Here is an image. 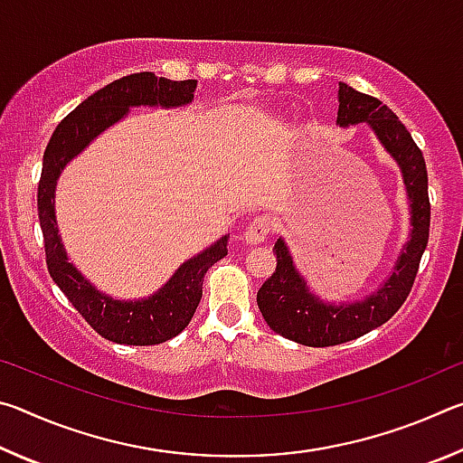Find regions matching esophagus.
Returning <instances> with one entry per match:
<instances>
[{
	"mask_svg": "<svg viewBox=\"0 0 463 463\" xmlns=\"http://www.w3.org/2000/svg\"><path fill=\"white\" fill-rule=\"evenodd\" d=\"M271 229H273V221L269 216H257L249 222L245 232H242V241H245L247 245H261V242L268 239Z\"/></svg>",
	"mask_w": 463,
	"mask_h": 463,
	"instance_id": "1",
	"label": "esophagus"
}]
</instances>
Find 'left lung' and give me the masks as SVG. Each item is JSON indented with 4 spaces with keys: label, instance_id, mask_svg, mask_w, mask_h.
<instances>
[{
    "label": "left lung",
    "instance_id": "left-lung-1",
    "mask_svg": "<svg viewBox=\"0 0 463 463\" xmlns=\"http://www.w3.org/2000/svg\"><path fill=\"white\" fill-rule=\"evenodd\" d=\"M336 98H339L336 124L341 128H349L365 122L401 167L406 195H409L411 232L390 276L378 289L367 294L364 300L339 304L326 302L312 292L308 281L298 271L286 241L281 237L276 241L273 245V253L278 257L276 271L257 292V307L271 331L308 347H331V345L354 341L394 317L411 292L429 241L430 203L427 165L411 132L380 99L355 91L347 83H339Z\"/></svg>",
    "mask_w": 463,
    "mask_h": 463
}]
</instances>
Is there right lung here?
Wrapping results in <instances>:
<instances>
[{
  "label": "right lung",
  "instance_id": "1",
  "mask_svg": "<svg viewBox=\"0 0 463 463\" xmlns=\"http://www.w3.org/2000/svg\"><path fill=\"white\" fill-rule=\"evenodd\" d=\"M198 81H171L155 73H132L108 83L83 99L62 118L46 145L41 184H38V221L44 237L49 273L69 302L80 310L104 339L120 345H159L174 339L190 325L202 298L203 273L229 253V234L184 261L165 284L148 298L118 300L91 284L69 261L54 214V190L61 171L93 138L127 118L130 108H184L192 104Z\"/></svg>",
  "mask_w": 463,
  "mask_h": 463
}]
</instances>
